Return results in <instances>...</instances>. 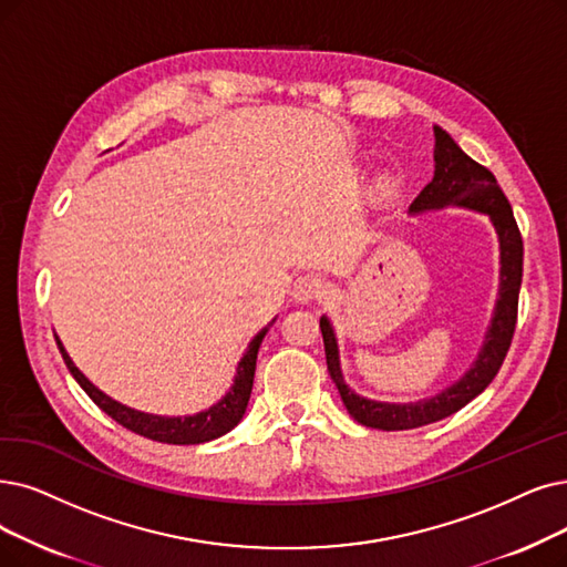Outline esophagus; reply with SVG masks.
I'll use <instances>...</instances> for the list:
<instances>
[{"mask_svg":"<svg viewBox=\"0 0 567 567\" xmlns=\"http://www.w3.org/2000/svg\"><path fill=\"white\" fill-rule=\"evenodd\" d=\"M326 292V281L319 275H302L292 284V296L300 302H311V300H319Z\"/></svg>","mask_w":567,"mask_h":567,"instance_id":"esophagus-1","label":"esophagus"}]
</instances>
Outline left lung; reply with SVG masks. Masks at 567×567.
<instances>
[{
	"label": "left lung",
	"mask_w": 567,
	"mask_h": 567,
	"mask_svg": "<svg viewBox=\"0 0 567 567\" xmlns=\"http://www.w3.org/2000/svg\"><path fill=\"white\" fill-rule=\"evenodd\" d=\"M435 176L430 184L416 195L412 202V212H423L433 207L461 205L477 209L491 216L497 237L503 248V286L501 300H497L491 330L486 334V344L474 362L472 370L454 386L444 393L412 404H389L374 402L368 398L355 395L339 372V358L334 334L328 319H321L326 362L330 379L342 395L347 412L362 425L379 430H412L427 423L442 421L477 398L488 383L495 379L497 370L503 368V360L512 347V337L516 330L518 316V290L520 277H524V239H520L516 218L512 214V205L505 193L497 186L495 176L472 161L467 153L458 148V144L449 137L442 127H435Z\"/></svg>",
	"instance_id": "obj_1"
}]
</instances>
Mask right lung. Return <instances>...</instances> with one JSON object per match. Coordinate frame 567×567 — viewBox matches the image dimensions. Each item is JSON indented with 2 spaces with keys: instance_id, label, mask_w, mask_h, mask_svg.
<instances>
[{
  "instance_id": "1",
  "label": "right lung",
  "mask_w": 567,
  "mask_h": 567,
  "mask_svg": "<svg viewBox=\"0 0 567 567\" xmlns=\"http://www.w3.org/2000/svg\"><path fill=\"white\" fill-rule=\"evenodd\" d=\"M267 330L258 332L251 344H248V351L244 353L239 370L235 377V386L230 389V393L225 395L218 404H214L212 410L199 412L195 416H184V419H167V416H153V414H144V412H134L130 406L111 400L109 395H104L100 389H95L72 362V358L66 355V351L62 349V344L58 342V349L70 368L72 377L79 381V386L87 393V398L93 400L104 414H109L113 421L121 423L123 427L132 430L142 437H148L153 442H165V444H202L216 440L220 435L233 430L244 412L248 398H251V389H254V374H256V358H258V349ZM58 339V337H55Z\"/></svg>"
}]
</instances>
